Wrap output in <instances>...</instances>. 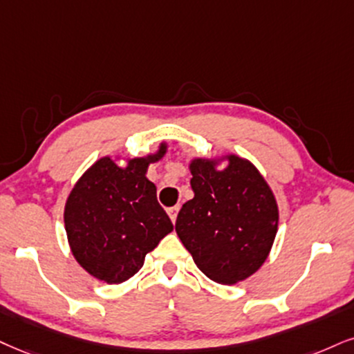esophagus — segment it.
Instances as JSON below:
<instances>
[{"mask_svg":"<svg viewBox=\"0 0 354 354\" xmlns=\"http://www.w3.org/2000/svg\"><path fill=\"white\" fill-rule=\"evenodd\" d=\"M178 205H176V207H170V208H167V213H169V216H170V220H172V223H176V220H177V213H178Z\"/></svg>","mask_w":354,"mask_h":354,"instance_id":"1","label":"esophagus"}]
</instances>
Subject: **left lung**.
I'll use <instances>...</instances> for the list:
<instances>
[{
  "instance_id": "8db88e82",
  "label": "left lung",
  "mask_w": 354,
  "mask_h": 354,
  "mask_svg": "<svg viewBox=\"0 0 354 354\" xmlns=\"http://www.w3.org/2000/svg\"><path fill=\"white\" fill-rule=\"evenodd\" d=\"M215 165V160H192L195 195L182 205L176 231L205 276L236 283L268 257L279 210L272 190L251 162L228 156V167Z\"/></svg>"
}]
</instances>
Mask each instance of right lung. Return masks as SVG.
I'll list each match as a JSON object with an SVG mask.
<instances>
[{
  "instance_id": "1",
  "label": "right lung",
  "mask_w": 354,
  "mask_h": 354,
  "mask_svg": "<svg viewBox=\"0 0 354 354\" xmlns=\"http://www.w3.org/2000/svg\"><path fill=\"white\" fill-rule=\"evenodd\" d=\"M131 159L118 167L110 157L97 160L73 187L65 203V231L78 264L93 277L121 283L142 268L144 257L174 230L147 180L149 162L165 154Z\"/></svg>"
}]
</instances>
